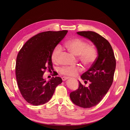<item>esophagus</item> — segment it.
<instances>
[{
    "instance_id": "esophagus-1",
    "label": "esophagus",
    "mask_w": 130,
    "mask_h": 130,
    "mask_svg": "<svg viewBox=\"0 0 130 130\" xmlns=\"http://www.w3.org/2000/svg\"><path fill=\"white\" fill-rule=\"evenodd\" d=\"M69 78V77H62V80H63V81H65V80H66L68 79Z\"/></svg>"
}]
</instances>
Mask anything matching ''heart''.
Masks as SVG:
<instances>
[{"mask_svg":"<svg viewBox=\"0 0 130 130\" xmlns=\"http://www.w3.org/2000/svg\"><path fill=\"white\" fill-rule=\"evenodd\" d=\"M63 46L71 54L76 55L78 60L85 67H88L93 64L97 58V50L96 47L88 45V43L82 39L76 38L66 41ZM62 51L59 45L55 46L51 53L52 61L58 62L59 58ZM81 71L78 66L75 67H63L60 69V73L68 77H75Z\"/></svg>","mask_w":130,"mask_h":130,"instance_id":"b5f03b06","label":"heart"}]
</instances>
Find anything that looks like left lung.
Here are the masks:
<instances>
[{"instance_id": "obj_1", "label": "left lung", "mask_w": 130, "mask_h": 130, "mask_svg": "<svg viewBox=\"0 0 130 130\" xmlns=\"http://www.w3.org/2000/svg\"><path fill=\"white\" fill-rule=\"evenodd\" d=\"M77 34L89 39L95 45L98 57L90 68L81 76L88 87L80 82L79 88L70 94L72 102L83 108H90L98 104L112 85L116 68V59L109 43L103 36L93 31H80Z\"/></svg>"}]
</instances>
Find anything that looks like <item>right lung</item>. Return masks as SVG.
Returning <instances> with one entry per match:
<instances>
[{"label":"right lung","mask_w":130,"mask_h":130,"mask_svg":"<svg viewBox=\"0 0 130 130\" xmlns=\"http://www.w3.org/2000/svg\"><path fill=\"white\" fill-rule=\"evenodd\" d=\"M68 31H46L30 39L18 52L15 66L18 87L25 100L33 105L46 103L55 88L62 82L60 77L47 82L43 78L46 69L52 70L51 53Z\"/></svg>","instance_id":"right-lung-1"}]
</instances>
